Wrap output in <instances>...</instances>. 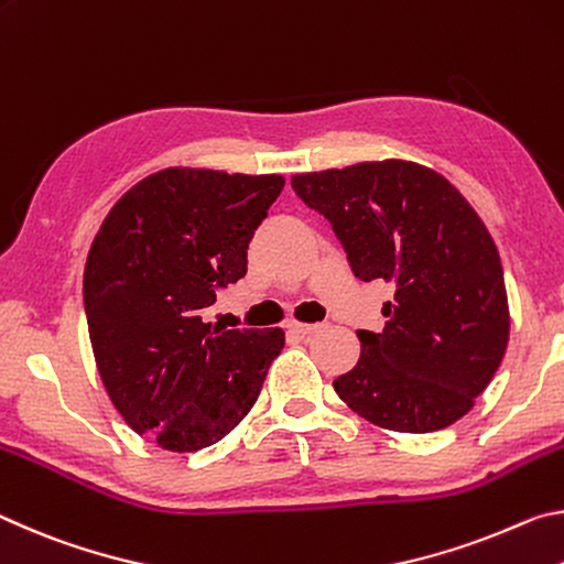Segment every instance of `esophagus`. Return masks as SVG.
I'll list each match as a JSON object with an SVG mask.
<instances>
[{
	"label": "esophagus",
	"instance_id": "1",
	"mask_svg": "<svg viewBox=\"0 0 564 564\" xmlns=\"http://www.w3.org/2000/svg\"><path fill=\"white\" fill-rule=\"evenodd\" d=\"M319 327H322L319 322H312V325H310V322H290V325H288L290 332H294V335H302V337L312 335V332H317Z\"/></svg>",
	"mask_w": 564,
	"mask_h": 564
}]
</instances>
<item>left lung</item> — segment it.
Listing matches in <instances>:
<instances>
[{
  "instance_id": "1",
  "label": "left lung",
  "mask_w": 564,
  "mask_h": 564,
  "mask_svg": "<svg viewBox=\"0 0 564 564\" xmlns=\"http://www.w3.org/2000/svg\"><path fill=\"white\" fill-rule=\"evenodd\" d=\"M362 282L384 280L382 332L357 329L362 355L335 390L394 432L457 422L502 362L510 315L500 254L469 202L422 164L362 162L292 177Z\"/></svg>"
}]
</instances>
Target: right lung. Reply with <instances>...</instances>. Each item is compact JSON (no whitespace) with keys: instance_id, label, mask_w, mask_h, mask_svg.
Returning <instances> with one entry per match:
<instances>
[{"instance_id":"add662e5","label":"right lung","mask_w":564,"mask_h":564,"mask_svg":"<svg viewBox=\"0 0 564 564\" xmlns=\"http://www.w3.org/2000/svg\"><path fill=\"white\" fill-rule=\"evenodd\" d=\"M280 174L162 170L117 202L91 242L85 312L109 400L137 435L197 452L252 410L284 332L205 322L247 274Z\"/></svg>"}]
</instances>
